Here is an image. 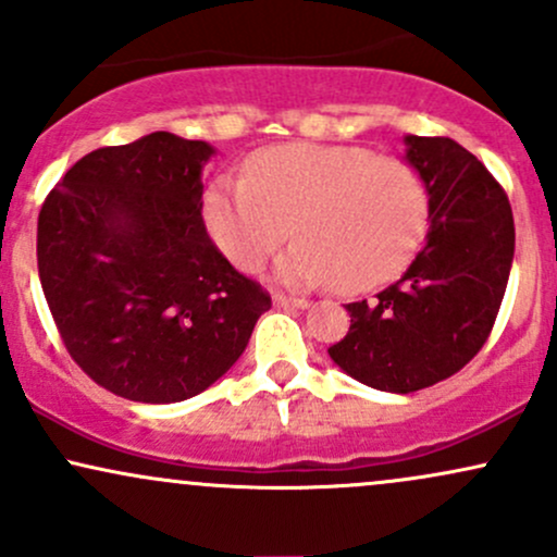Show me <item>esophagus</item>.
Here are the masks:
<instances>
[{
	"label": "esophagus",
	"mask_w": 557,
	"mask_h": 557,
	"mask_svg": "<svg viewBox=\"0 0 557 557\" xmlns=\"http://www.w3.org/2000/svg\"><path fill=\"white\" fill-rule=\"evenodd\" d=\"M274 306H277V309H306V306H309V300L296 298V296H283V293H274Z\"/></svg>",
	"instance_id": "esophagus-1"
}]
</instances>
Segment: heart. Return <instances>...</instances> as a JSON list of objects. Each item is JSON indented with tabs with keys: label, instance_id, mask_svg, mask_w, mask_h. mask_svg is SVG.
I'll use <instances>...</instances> for the list:
<instances>
[{
	"label": "heart",
	"instance_id": "1",
	"mask_svg": "<svg viewBox=\"0 0 557 557\" xmlns=\"http://www.w3.org/2000/svg\"><path fill=\"white\" fill-rule=\"evenodd\" d=\"M203 220L243 272H257L293 227L298 240L277 261L285 285L359 293L393 280L417 253L430 190L406 159L363 146L287 144L248 159L243 181L209 185Z\"/></svg>",
	"mask_w": 557,
	"mask_h": 557
}]
</instances>
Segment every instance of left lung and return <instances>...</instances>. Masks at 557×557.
<instances>
[{
  "label": "left lung",
  "mask_w": 557,
  "mask_h": 557,
  "mask_svg": "<svg viewBox=\"0 0 557 557\" xmlns=\"http://www.w3.org/2000/svg\"><path fill=\"white\" fill-rule=\"evenodd\" d=\"M406 159L430 190V233L398 283L348 304L350 330L330 356L387 393L437 385L487 343L500 311L516 230L503 185L443 136H406Z\"/></svg>",
  "instance_id": "obj_1"
}]
</instances>
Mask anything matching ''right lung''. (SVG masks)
<instances>
[{"instance_id":"1","label":"right lung","mask_w":557,"mask_h":557,"mask_svg":"<svg viewBox=\"0 0 557 557\" xmlns=\"http://www.w3.org/2000/svg\"><path fill=\"white\" fill-rule=\"evenodd\" d=\"M214 149L157 131L65 172L38 212L44 296L70 359L138 403L203 393L240 359L270 293L222 257L201 216Z\"/></svg>"}]
</instances>
